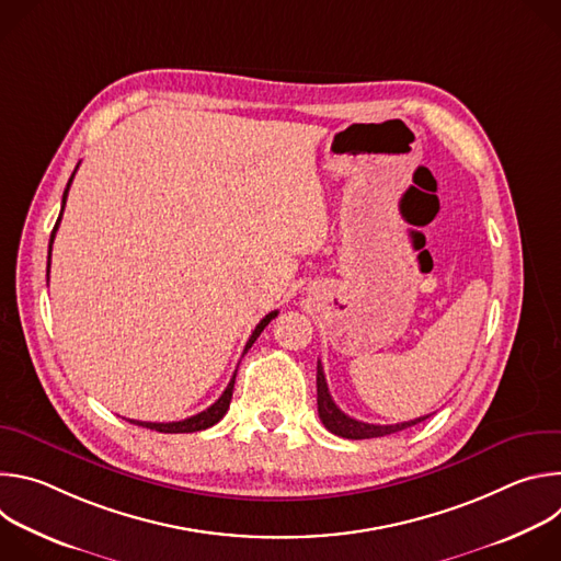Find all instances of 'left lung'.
Segmentation results:
<instances>
[{"instance_id": "8db88e82", "label": "left lung", "mask_w": 561, "mask_h": 561, "mask_svg": "<svg viewBox=\"0 0 561 561\" xmlns=\"http://www.w3.org/2000/svg\"><path fill=\"white\" fill-rule=\"evenodd\" d=\"M317 413H319V420H322V424L340 435V437H346V439H370V437H383V435H390V433H397V431H404V428H411L420 422H424L426 417H417V420H411V422H402V424H390V426H379V424H366V422H359V420H353L348 417L344 411L337 409V404L333 402V397L329 392V386H327V377H324V368H322V362H317Z\"/></svg>"}]
</instances>
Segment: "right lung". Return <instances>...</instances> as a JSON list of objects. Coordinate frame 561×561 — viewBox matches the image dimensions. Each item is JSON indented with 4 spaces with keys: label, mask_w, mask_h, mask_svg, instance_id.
Wrapping results in <instances>:
<instances>
[{
    "label": "right lung",
    "mask_w": 561,
    "mask_h": 561,
    "mask_svg": "<svg viewBox=\"0 0 561 561\" xmlns=\"http://www.w3.org/2000/svg\"><path fill=\"white\" fill-rule=\"evenodd\" d=\"M75 171H77V169H75ZM72 178H75V173L70 175V180H68V184H66V191H64V197H61V213H64V206H66V197H68V188H70V184H72ZM61 213H59V217H57V221H55V228H53V232H50V244H48V273H50V251H53V242H55V232H57L59 221H61ZM277 312H279V310L268 312V314L262 319V322L255 327L253 335H251L249 342H247L244 353H249V348L255 344V340L262 335V331L271 324V319L277 317ZM234 375H237V370L232 373V379L228 381L226 390L221 392V397L217 399V402H215L213 407H208L206 411H202V413H197V415H193V417H188V420H182V422H167V424H159V422H135V420H130V422L137 424V426L157 431V433H197V431H206V428L215 426V424L226 415V411H228V407H230V399H232Z\"/></svg>",
    "instance_id": "obj_1"
}]
</instances>
